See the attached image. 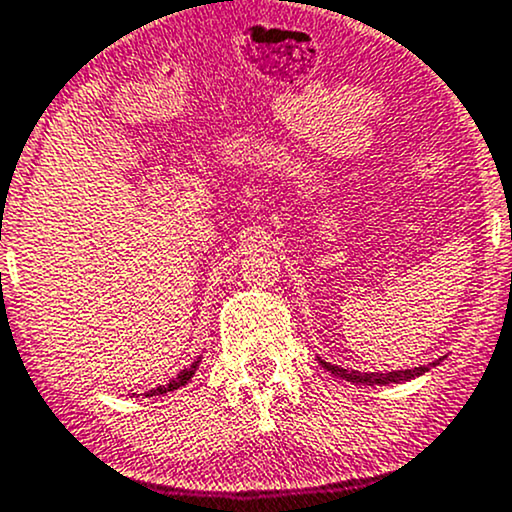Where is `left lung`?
I'll return each mask as SVG.
<instances>
[{
  "label": "left lung",
  "instance_id": "left-lung-1",
  "mask_svg": "<svg viewBox=\"0 0 512 512\" xmlns=\"http://www.w3.org/2000/svg\"><path fill=\"white\" fill-rule=\"evenodd\" d=\"M321 365H324V370H329L331 375L341 377V380H348L353 384H399V382H409L413 377L423 375V372H428L430 367H435L440 363V360H435V363L430 365H421V367H413V370H394V372H355V370H343V367L338 365H331L326 363V360H319Z\"/></svg>",
  "mask_w": 512,
  "mask_h": 512
}]
</instances>
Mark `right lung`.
<instances>
[{
  "instance_id": "1",
  "label": "right lung",
  "mask_w": 512,
  "mask_h": 512,
  "mask_svg": "<svg viewBox=\"0 0 512 512\" xmlns=\"http://www.w3.org/2000/svg\"><path fill=\"white\" fill-rule=\"evenodd\" d=\"M198 365H200V360H195V363H193L191 367H186V370H181L179 375H176L174 380H171L169 384H159L157 389H149V392H147L145 396H157V394H166V392H174V389L183 387V384H186V382L191 380V377L195 375V370H198Z\"/></svg>"
}]
</instances>
